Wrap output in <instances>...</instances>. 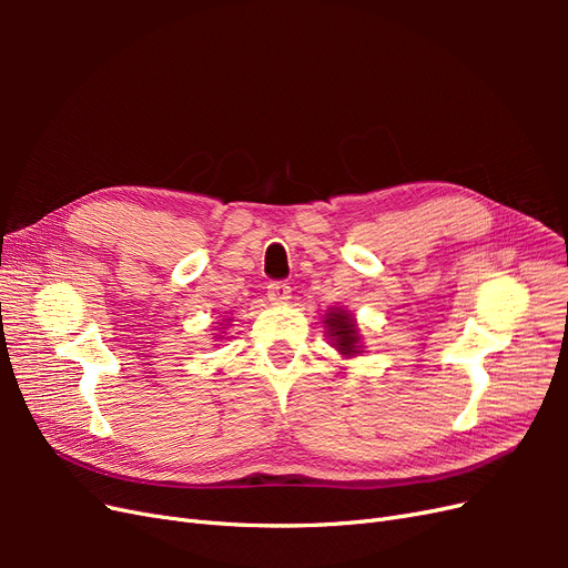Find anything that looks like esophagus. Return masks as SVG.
I'll return each mask as SVG.
<instances>
[{
  "label": "esophagus",
  "mask_w": 568,
  "mask_h": 568,
  "mask_svg": "<svg viewBox=\"0 0 568 568\" xmlns=\"http://www.w3.org/2000/svg\"><path fill=\"white\" fill-rule=\"evenodd\" d=\"M267 298L274 305H286L291 301V286L286 282H270L267 284Z\"/></svg>",
  "instance_id": "esophagus-1"
}]
</instances>
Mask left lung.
I'll return each instance as SVG.
<instances>
[{
    "label": "left lung",
    "mask_w": 568,
    "mask_h": 568,
    "mask_svg": "<svg viewBox=\"0 0 568 568\" xmlns=\"http://www.w3.org/2000/svg\"><path fill=\"white\" fill-rule=\"evenodd\" d=\"M324 326L326 336H329V346L336 348L338 355L355 357L365 353L357 320L351 311H346V307H329L324 315Z\"/></svg>",
    "instance_id": "obj_1"
}]
</instances>
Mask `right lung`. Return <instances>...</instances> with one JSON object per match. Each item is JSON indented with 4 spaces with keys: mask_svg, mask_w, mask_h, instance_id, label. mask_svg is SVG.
<instances>
[{
    "mask_svg": "<svg viewBox=\"0 0 568 568\" xmlns=\"http://www.w3.org/2000/svg\"><path fill=\"white\" fill-rule=\"evenodd\" d=\"M227 322H230V320H222V322H217V324H220V332L225 329V324H227ZM222 334H225V332H222ZM217 338H220V334H217Z\"/></svg>",
    "mask_w": 568,
    "mask_h": 568,
    "instance_id": "right-lung-1",
    "label": "right lung"
}]
</instances>
